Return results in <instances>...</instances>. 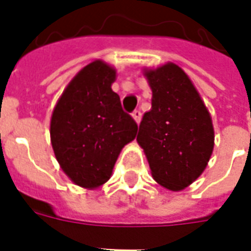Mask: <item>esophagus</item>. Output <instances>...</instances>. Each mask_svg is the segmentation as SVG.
<instances>
[{
	"mask_svg": "<svg viewBox=\"0 0 251 251\" xmlns=\"http://www.w3.org/2000/svg\"><path fill=\"white\" fill-rule=\"evenodd\" d=\"M131 117H133V120L136 121L137 124H140V121H141V111L140 110H134L131 113Z\"/></svg>",
	"mask_w": 251,
	"mask_h": 251,
	"instance_id": "obj_1",
	"label": "esophagus"
}]
</instances>
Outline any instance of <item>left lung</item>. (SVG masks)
Here are the masks:
<instances>
[{
    "mask_svg": "<svg viewBox=\"0 0 251 251\" xmlns=\"http://www.w3.org/2000/svg\"><path fill=\"white\" fill-rule=\"evenodd\" d=\"M152 90V109L137 136L153 179L169 191H181L203 174L214 151V126L192 80L177 64L144 68Z\"/></svg>",
    "mask_w": 251,
    "mask_h": 251,
    "instance_id": "obj_1",
    "label": "left lung"
}]
</instances>
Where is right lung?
<instances>
[{
    "label": "right lung",
    "mask_w": 251,
    "mask_h": 251,
    "mask_svg": "<svg viewBox=\"0 0 251 251\" xmlns=\"http://www.w3.org/2000/svg\"><path fill=\"white\" fill-rule=\"evenodd\" d=\"M117 71L103 60L83 67L52 111L51 144L63 172L86 189L103 185L113 174L122 148L138 126L111 90Z\"/></svg>",
    "instance_id": "1"
}]
</instances>
